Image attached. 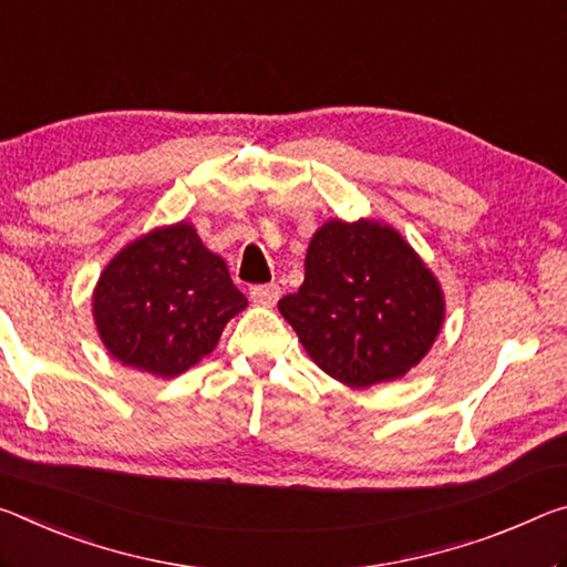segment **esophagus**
<instances>
[{
  "mask_svg": "<svg viewBox=\"0 0 567 567\" xmlns=\"http://www.w3.org/2000/svg\"><path fill=\"white\" fill-rule=\"evenodd\" d=\"M249 298L255 305H265V308H272V305L280 300V287H277L275 282L255 285V287H249Z\"/></svg>",
  "mask_w": 567,
  "mask_h": 567,
  "instance_id": "obj_1",
  "label": "esophagus"
}]
</instances>
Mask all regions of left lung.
<instances>
[{
  "mask_svg": "<svg viewBox=\"0 0 567 567\" xmlns=\"http://www.w3.org/2000/svg\"><path fill=\"white\" fill-rule=\"evenodd\" d=\"M332 379L368 385L406 375L444 322V295L396 229L330 219L310 239L305 282L277 302Z\"/></svg>",
  "mask_w": 567,
  "mask_h": 567,
  "instance_id": "1",
  "label": "left lung"
}]
</instances>
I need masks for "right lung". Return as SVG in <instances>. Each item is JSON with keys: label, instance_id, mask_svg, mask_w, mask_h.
<instances>
[{"label": "right lung", "instance_id": "right-lung-1", "mask_svg": "<svg viewBox=\"0 0 567 567\" xmlns=\"http://www.w3.org/2000/svg\"><path fill=\"white\" fill-rule=\"evenodd\" d=\"M245 308L227 262L186 221L123 247L93 292V318L107 353L161 379L209 355L224 326Z\"/></svg>", "mask_w": 567, "mask_h": 567}]
</instances>
